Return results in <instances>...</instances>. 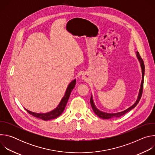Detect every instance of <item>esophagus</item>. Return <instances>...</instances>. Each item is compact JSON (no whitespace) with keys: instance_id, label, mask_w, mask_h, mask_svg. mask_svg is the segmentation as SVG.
<instances>
[{"instance_id":"34e87169","label":"esophagus","mask_w":155,"mask_h":155,"mask_svg":"<svg viewBox=\"0 0 155 155\" xmlns=\"http://www.w3.org/2000/svg\"><path fill=\"white\" fill-rule=\"evenodd\" d=\"M83 79H84V80H85V79H86V78L84 76H83Z\"/></svg>"}]
</instances>
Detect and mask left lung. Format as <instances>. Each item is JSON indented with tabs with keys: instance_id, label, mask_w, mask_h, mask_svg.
<instances>
[{
	"instance_id": "8db88e82",
	"label": "left lung",
	"mask_w": 155,
	"mask_h": 155,
	"mask_svg": "<svg viewBox=\"0 0 155 155\" xmlns=\"http://www.w3.org/2000/svg\"><path fill=\"white\" fill-rule=\"evenodd\" d=\"M137 56L138 59L139 60L140 62V65H141V68H142V83H141V87L139 91V94L138 96V99L136 101V102H135V104L134 105H132L131 107H130L129 108H128L127 109H126V110L121 112H119V113H116V114H107V113H105V112H102L101 111H99L98 109H97V108L95 107L93 101V98L92 96L91 97L90 99V103H91V105L92 107V108L94 112L95 113V114L99 117V118H101L102 119H109V118H115V117H120L121 116H123V115H124L125 114H126L127 112H128L129 111H130V110H132V108H134L139 102L142 95V93H143V77H144V72H145V65H144V62L143 59H142L140 55L139 54V52H137Z\"/></svg>"
}]
</instances>
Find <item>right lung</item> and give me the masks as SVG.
<instances>
[{
  "mask_svg": "<svg viewBox=\"0 0 155 155\" xmlns=\"http://www.w3.org/2000/svg\"><path fill=\"white\" fill-rule=\"evenodd\" d=\"M75 84H76V80H73L69 84V86L67 88V90H66V91H65V95L62 97L59 104L54 110H52V111H51L48 113H47V114H36V113L32 112L29 111V110H28L26 108H25V110L30 115H32L33 117L41 119L42 120H44V121H47V120L54 119V118L58 117L59 116H60L62 114V113L63 112V111L64 110V108H65V107L66 104H67V102H68L69 96L71 95V93L72 90L74 88Z\"/></svg>",
  "mask_w": 155,
  "mask_h": 155,
  "instance_id": "obj_1",
  "label": "right lung"
}]
</instances>
